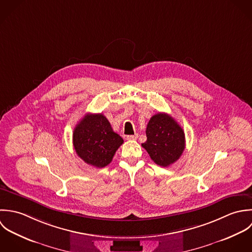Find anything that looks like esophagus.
Returning a JSON list of instances; mask_svg holds the SVG:
<instances>
[{"instance_id":"1","label":"esophagus","mask_w":252,"mask_h":252,"mask_svg":"<svg viewBox=\"0 0 252 252\" xmlns=\"http://www.w3.org/2000/svg\"><path fill=\"white\" fill-rule=\"evenodd\" d=\"M137 137H138V134H133V135H126V139L127 140H135V139H137Z\"/></svg>"}]
</instances>
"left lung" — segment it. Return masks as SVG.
<instances>
[{
  "instance_id": "8db88e82",
  "label": "left lung",
  "mask_w": 252,
  "mask_h": 252,
  "mask_svg": "<svg viewBox=\"0 0 252 252\" xmlns=\"http://www.w3.org/2000/svg\"><path fill=\"white\" fill-rule=\"evenodd\" d=\"M147 140L142 147L160 166L175 162L185 149V134L177 122L165 113H158L150 119L146 128Z\"/></svg>"
}]
</instances>
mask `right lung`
Returning <instances> with one entry per match:
<instances>
[{
    "label": "right lung",
    "instance_id": "add662e5",
    "mask_svg": "<svg viewBox=\"0 0 252 252\" xmlns=\"http://www.w3.org/2000/svg\"><path fill=\"white\" fill-rule=\"evenodd\" d=\"M123 143V138L113 131L102 114H87L74 128L73 144L77 155L95 167L108 165Z\"/></svg>",
    "mask_w": 252,
    "mask_h": 252
}]
</instances>
